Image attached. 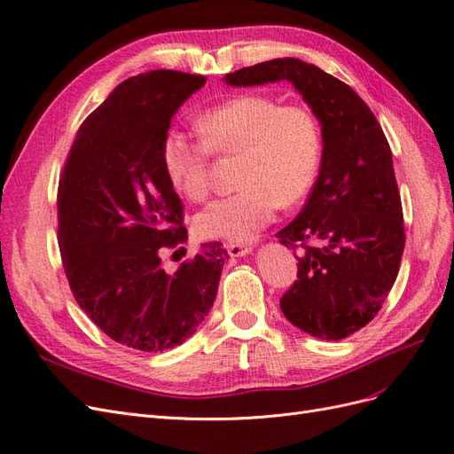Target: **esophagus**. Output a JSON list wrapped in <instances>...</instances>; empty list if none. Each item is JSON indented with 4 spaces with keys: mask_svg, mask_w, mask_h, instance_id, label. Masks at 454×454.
Here are the masks:
<instances>
[{
    "mask_svg": "<svg viewBox=\"0 0 454 454\" xmlns=\"http://www.w3.org/2000/svg\"><path fill=\"white\" fill-rule=\"evenodd\" d=\"M226 251L230 253V256L233 258H239L245 256L253 251L251 245H245V243H226Z\"/></svg>",
    "mask_w": 454,
    "mask_h": 454,
    "instance_id": "esophagus-1",
    "label": "esophagus"
}]
</instances>
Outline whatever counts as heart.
I'll return each mask as SVG.
<instances>
[{"label":"heart","instance_id":"1","mask_svg":"<svg viewBox=\"0 0 454 454\" xmlns=\"http://www.w3.org/2000/svg\"><path fill=\"white\" fill-rule=\"evenodd\" d=\"M201 141L169 129L162 143L171 186L190 201L209 192V158L239 154L236 194L215 200L194 216L203 239L245 243L264 230L281 206H294L317 177L320 131L301 106L262 94L230 98L198 116Z\"/></svg>","mask_w":454,"mask_h":454}]
</instances>
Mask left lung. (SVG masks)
Instances as JSON below:
<instances>
[{
	"mask_svg": "<svg viewBox=\"0 0 454 454\" xmlns=\"http://www.w3.org/2000/svg\"><path fill=\"white\" fill-rule=\"evenodd\" d=\"M230 86L288 81L323 131V158L301 213L277 238L300 243L298 281L281 298L292 325L338 341L379 313L396 281L405 233L388 141L343 81L298 58H275L224 75ZM317 240L318 246H307Z\"/></svg>",
	"mask_w": 454,
	"mask_h": 454,
	"instance_id": "left-lung-1",
	"label": "left lung"
}]
</instances>
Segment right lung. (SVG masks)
<instances>
[{
  "label": "right lung",
  "mask_w": 454,
  "mask_h": 454,
  "mask_svg": "<svg viewBox=\"0 0 454 454\" xmlns=\"http://www.w3.org/2000/svg\"><path fill=\"white\" fill-rule=\"evenodd\" d=\"M203 75L154 69L129 77L81 124L58 184V245L73 298L116 343L162 353L213 307L228 253L221 243L175 273L162 251L186 241L183 203L162 160L171 116Z\"/></svg>",
  "instance_id": "obj_1"
}]
</instances>
